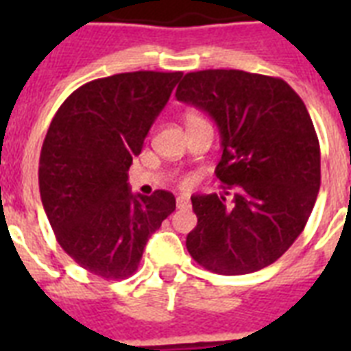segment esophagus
<instances>
[{
	"instance_id": "obj_1",
	"label": "esophagus",
	"mask_w": 351,
	"mask_h": 351,
	"mask_svg": "<svg viewBox=\"0 0 351 351\" xmlns=\"http://www.w3.org/2000/svg\"><path fill=\"white\" fill-rule=\"evenodd\" d=\"M189 197H178L176 198V208L178 209H186V208H189Z\"/></svg>"
}]
</instances>
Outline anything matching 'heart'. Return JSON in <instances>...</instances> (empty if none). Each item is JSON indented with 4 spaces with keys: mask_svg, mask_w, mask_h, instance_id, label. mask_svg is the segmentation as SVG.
<instances>
[{
    "mask_svg": "<svg viewBox=\"0 0 351 351\" xmlns=\"http://www.w3.org/2000/svg\"><path fill=\"white\" fill-rule=\"evenodd\" d=\"M200 118H202V117H198L197 112H187L186 123H189V121H193V120H200ZM182 184H184V186H189V184H191V178H186V180L182 182Z\"/></svg>",
    "mask_w": 351,
    "mask_h": 351,
    "instance_id": "heart-1",
    "label": "heart"
}]
</instances>
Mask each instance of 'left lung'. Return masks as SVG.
Listing matches in <instances>:
<instances>
[{"instance_id": "8db88e82", "label": "left lung", "mask_w": 351, "mask_h": 351, "mask_svg": "<svg viewBox=\"0 0 351 351\" xmlns=\"http://www.w3.org/2000/svg\"><path fill=\"white\" fill-rule=\"evenodd\" d=\"M213 118L226 195H193L189 255L219 275L269 266L302 233L321 187V147L304 101L284 80L234 69L189 73L176 89Z\"/></svg>"}]
</instances>
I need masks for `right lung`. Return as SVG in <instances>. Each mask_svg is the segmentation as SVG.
<instances>
[{"mask_svg": "<svg viewBox=\"0 0 351 351\" xmlns=\"http://www.w3.org/2000/svg\"><path fill=\"white\" fill-rule=\"evenodd\" d=\"M182 73L93 80L63 101L40 154V195L58 242L107 280L138 269L149 237L176 208L173 193L132 195L127 171Z\"/></svg>", "mask_w": 351, "mask_h": 351, "instance_id": "1", "label": "right lung"}]
</instances>
